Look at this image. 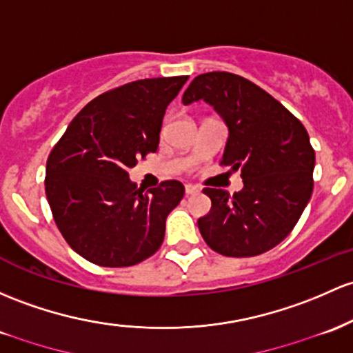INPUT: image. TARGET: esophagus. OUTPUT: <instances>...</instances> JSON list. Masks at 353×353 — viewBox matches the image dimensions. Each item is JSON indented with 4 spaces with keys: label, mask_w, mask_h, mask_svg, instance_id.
I'll return each mask as SVG.
<instances>
[{
    "label": "esophagus",
    "mask_w": 353,
    "mask_h": 353,
    "mask_svg": "<svg viewBox=\"0 0 353 353\" xmlns=\"http://www.w3.org/2000/svg\"><path fill=\"white\" fill-rule=\"evenodd\" d=\"M197 192H199V189L197 188H194V185H185V196H194V194H197Z\"/></svg>",
    "instance_id": "34e87169"
}]
</instances>
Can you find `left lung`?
Returning <instances> with one entry per match:
<instances>
[{
  "instance_id": "8db88e82",
  "label": "left lung",
  "mask_w": 353,
  "mask_h": 353,
  "mask_svg": "<svg viewBox=\"0 0 353 353\" xmlns=\"http://www.w3.org/2000/svg\"><path fill=\"white\" fill-rule=\"evenodd\" d=\"M204 100L228 127L221 164L241 170L230 196L206 188L211 211L197 219L204 241L224 256L265 253L295 228L313 191L315 150L303 123L250 80L228 72L197 75L183 103Z\"/></svg>"
}]
</instances>
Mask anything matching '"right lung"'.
<instances>
[{
  "label": "right lung",
  "instance_id": "obj_1",
  "mask_svg": "<svg viewBox=\"0 0 353 353\" xmlns=\"http://www.w3.org/2000/svg\"><path fill=\"white\" fill-rule=\"evenodd\" d=\"M189 77L125 83L87 103L46 161L45 192L73 251L108 268L132 266L164 241L165 219L184 196L179 181L144 189L129 179L156 152L165 108Z\"/></svg>",
  "mask_w": 353,
  "mask_h": 353
}]
</instances>
